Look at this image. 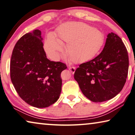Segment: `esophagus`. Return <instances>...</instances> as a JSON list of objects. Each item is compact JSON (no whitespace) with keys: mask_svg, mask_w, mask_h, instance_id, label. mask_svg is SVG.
Returning a JSON list of instances; mask_svg holds the SVG:
<instances>
[{"mask_svg":"<svg viewBox=\"0 0 135 135\" xmlns=\"http://www.w3.org/2000/svg\"><path fill=\"white\" fill-rule=\"evenodd\" d=\"M68 69H69L70 71L72 72V74H74L75 72V70H76L75 67H74V66H69Z\"/></svg>","mask_w":135,"mask_h":135,"instance_id":"1","label":"esophagus"}]
</instances>
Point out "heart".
I'll return each mask as SVG.
<instances>
[{
  "label": "heart",
  "instance_id": "obj_1",
  "mask_svg": "<svg viewBox=\"0 0 135 135\" xmlns=\"http://www.w3.org/2000/svg\"><path fill=\"white\" fill-rule=\"evenodd\" d=\"M56 37H47L45 49L47 54L55 60L67 52L75 63L90 60L100 52L105 43V36L94 27L80 22H69L61 25L56 30Z\"/></svg>",
  "mask_w": 135,
  "mask_h": 135
}]
</instances>
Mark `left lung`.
Segmentation results:
<instances>
[{"label":"left lung","mask_w":135,"mask_h":135,"mask_svg":"<svg viewBox=\"0 0 135 135\" xmlns=\"http://www.w3.org/2000/svg\"><path fill=\"white\" fill-rule=\"evenodd\" d=\"M107 37L102 52L92 60L81 64L74 74L83 94L95 103L117 95L128 74V52L121 38L113 32Z\"/></svg>","instance_id":"8db88e82"}]
</instances>
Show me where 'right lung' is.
Listing matches in <instances>:
<instances>
[{
  "mask_svg": "<svg viewBox=\"0 0 135 135\" xmlns=\"http://www.w3.org/2000/svg\"><path fill=\"white\" fill-rule=\"evenodd\" d=\"M40 30L23 36L12 51L10 76L18 95L28 104L45 108L59 98L65 63L47 59Z\"/></svg>",
  "mask_w": 135,
  "mask_h": 135,
  "instance_id": "add662e5",
  "label": "right lung"
}]
</instances>
